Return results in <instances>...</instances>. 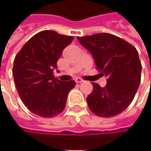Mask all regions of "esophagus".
Masks as SVG:
<instances>
[{
  "label": "esophagus",
  "instance_id": "1",
  "mask_svg": "<svg viewBox=\"0 0 151 151\" xmlns=\"http://www.w3.org/2000/svg\"><path fill=\"white\" fill-rule=\"evenodd\" d=\"M75 81H76V83H81V82H83V81H83L82 79L79 78V77L76 78V80H75Z\"/></svg>",
  "mask_w": 151,
  "mask_h": 151
}]
</instances>
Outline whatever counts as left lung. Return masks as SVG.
I'll return each instance as SVG.
<instances>
[{"label": "left lung", "mask_w": 151, "mask_h": 151, "mask_svg": "<svg viewBox=\"0 0 151 151\" xmlns=\"http://www.w3.org/2000/svg\"><path fill=\"white\" fill-rule=\"evenodd\" d=\"M90 52L107 85L92 83V92L86 97L88 107L97 116L118 115L129 106L140 83L142 65L137 50L130 44L110 33L77 37Z\"/></svg>", "instance_id": "8db88e82"}]
</instances>
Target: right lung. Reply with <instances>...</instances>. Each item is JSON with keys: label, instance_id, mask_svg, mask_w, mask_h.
I'll return each instance as SVG.
<instances>
[{"label": "right lung", "instance_id": "right-lung-1", "mask_svg": "<svg viewBox=\"0 0 151 151\" xmlns=\"http://www.w3.org/2000/svg\"><path fill=\"white\" fill-rule=\"evenodd\" d=\"M73 39L55 31H42L15 57L12 72L17 90L24 105L36 115L52 118L65 109L76 81H61L53 74L63 50Z\"/></svg>", "mask_w": 151, "mask_h": 151}]
</instances>
